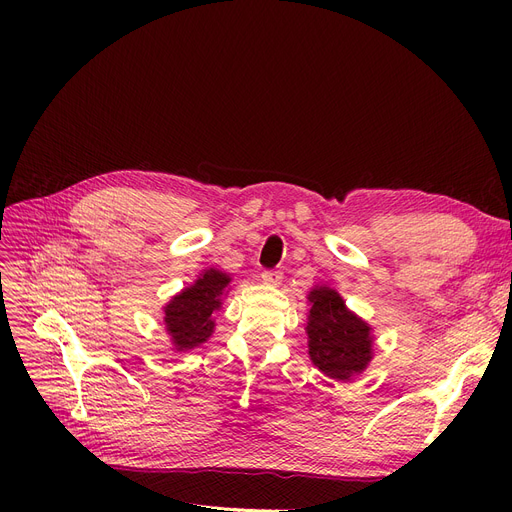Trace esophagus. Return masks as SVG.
<instances>
[{
  "label": "esophagus",
  "mask_w": 512,
  "mask_h": 512,
  "mask_svg": "<svg viewBox=\"0 0 512 512\" xmlns=\"http://www.w3.org/2000/svg\"><path fill=\"white\" fill-rule=\"evenodd\" d=\"M261 278H263V282H265V284H270V286H280V282H282L284 274H282L280 270H267V272H263V274H261Z\"/></svg>",
  "instance_id": "1"
}]
</instances>
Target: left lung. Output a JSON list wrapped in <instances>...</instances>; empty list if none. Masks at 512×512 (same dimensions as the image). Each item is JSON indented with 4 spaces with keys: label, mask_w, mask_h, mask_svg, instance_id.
<instances>
[{
    "label": "left lung",
    "mask_w": 512,
    "mask_h": 512,
    "mask_svg": "<svg viewBox=\"0 0 512 512\" xmlns=\"http://www.w3.org/2000/svg\"><path fill=\"white\" fill-rule=\"evenodd\" d=\"M307 301L311 363L336 382H351L373 359V328L330 286L311 288Z\"/></svg>",
    "instance_id": "obj_1"
}]
</instances>
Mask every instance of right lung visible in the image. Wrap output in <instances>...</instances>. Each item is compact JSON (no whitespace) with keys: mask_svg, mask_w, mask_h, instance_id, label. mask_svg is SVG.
Masks as SVG:
<instances>
[{"mask_svg":"<svg viewBox=\"0 0 512 512\" xmlns=\"http://www.w3.org/2000/svg\"><path fill=\"white\" fill-rule=\"evenodd\" d=\"M230 284V274L218 267H207L193 284L182 288L164 305V326L176 353L191 351L211 338L215 330L213 313L220 311Z\"/></svg>","mask_w":512,"mask_h":512,"instance_id":"1","label":"right lung"}]
</instances>
